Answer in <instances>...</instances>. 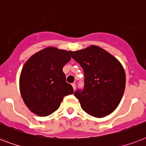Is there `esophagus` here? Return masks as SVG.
Wrapping results in <instances>:
<instances>
[{
    "mask_svg": "<svg viewBox=\"0 0 146 146\" xmlns=\"http://www.w3.org/2000/svg\"><path fill=\"white\" fill-rule=\"evenodd\" d=\"M72 87H73V89L74 90L76 89V84H75V83H73V84H72Z\"/></svg>",
    "mask_w": 146,
    "mask_h": 146,
    "instance_id": "esophagus-1",
    "label": "esophagus"
}]
</instances>
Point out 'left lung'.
Instances as JSON below:
<instances>
[{
	"label": "left lung",
	"mask_w": 146,
	"mask_h": 146,
	"mask_svg": "<svg viewBox=\"0 0 146 146\" xmlns=\"http://www.w3.org/2000/svg\"><path fill=\"white\" fill-rule=\"evenodd\" d=\"M70 53L84 69V89L74 93L82 109L96 117L110 115L119 105L125 89V72L121 62L94 45Z\"/></svg>",
	"instance_id": "8db88e82"
}]
</instances>
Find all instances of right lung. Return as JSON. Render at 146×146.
Masks as SVG:
<instances>
[{"mask_svg":"<svg viewBox=\"0 0 146 146\" xmlns=\"http://www.w3.org/2000/svg\"><path fill=\"white\" fill-rule=\"evenodd\" d=\"M69 53L46 47L30 57L23 66L19 78L21 96L29 110L38 116L51 115L64 96L74 93L62 71L71 59Z\"/></svg>","mask_w":146,"mask_h":146,"instance_id":"right-lung-1","label":"right lung"}]
</instances>
